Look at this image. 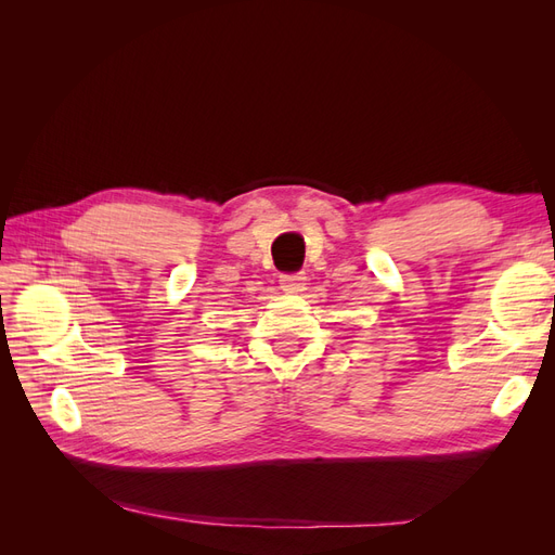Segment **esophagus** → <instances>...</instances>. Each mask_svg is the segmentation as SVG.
Wrapping results in <instances>:
<instances>
[{
  "label": "esophagus",
  "mask_w": 555,
  "mask_h": 555,
  "mask_svg": "<svg viewBox=\"0 0 555 555\" xmlns=\"http://www.w3.org/2000/svg\"><path fill=\"white\" fill-rule=\"evenodd\" d=\"M306 287V278L300 273H292V275H280V289L287 294H298L304 292Z\"/></svg>",
  "instance_id": "esophagus-1"
}]
</instances>
